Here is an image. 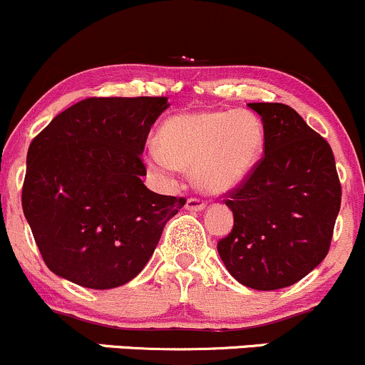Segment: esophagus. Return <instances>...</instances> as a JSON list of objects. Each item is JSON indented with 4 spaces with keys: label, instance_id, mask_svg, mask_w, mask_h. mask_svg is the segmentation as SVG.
I'll return each mask as SVG.
<instances>
[{
    "label": "esophagus",
    "instance_id": "obj_1",
    "mask_svg": "<svg viewBox=\"0 0 365 365\" xmlns=\"http://www.w3.org/2000/svg\"><path fill=\"white\" fill-rule=\"evenodd\" d=\"M203 209H205V202H203V200L187 198L186 210H190V212H200V210H203Z\"/></svg>",
    "mask_w": 365,
    "mask_h": 365
}]
</instances>
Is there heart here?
<instances>
[{"mask_svg": "<svg viewBox=\"0 0 365 365\" xmlns=\"http://www.w3.org/2000/svg\"><path fill=\"white\" fill-rule=\"evenodd\" d=\"M158 139L160 150H150L153 165L193 172L200 190L217 195L254 170L264 146V125L247 109L182 113L162 125Z\"/></svg>", "mask_w": 365, "mask_h": 365, "instance_id": "1", "label": "heart"}]
</instances>
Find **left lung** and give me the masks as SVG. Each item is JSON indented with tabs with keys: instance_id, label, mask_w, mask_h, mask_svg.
<instances>
[{
	"instance_id": "1",
	"label": "left lung",
	"mask_w": 365,
	"mask_h": 365,
	"mask_svg": "<svg viewBox=\"0 0 365 365\" xmlns=\"http://www.w3.org/2000/svg\"><path fill=\"white\" fill-rule=\"evenodd\" d=\"M264 156L230 193L233 230L217 252L235 280L256 291L289 287L324 261L341 205L334 155L292 108L252 103Z\"/></svg>"
}]
</instances>
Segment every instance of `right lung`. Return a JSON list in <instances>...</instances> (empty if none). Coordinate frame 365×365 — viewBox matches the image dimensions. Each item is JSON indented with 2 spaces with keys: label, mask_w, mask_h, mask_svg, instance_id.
<instances>
[{
  "label": "right lung",
  "mask_w": 365,
  "mask_h": 365,
  "mask_svg": "<svg viewBox=\"0 0 365 365\" xmlns=\"http://www.w3.org/2000/svg\"><path fill=\"white\" fill-rule=\"evenodd\" d=\"M167 108V97H90L34 137L22 209L50 272L113 289L150 261L163 226L186 203L143 182L140 155Z\"/></svg>",
  "instance_id": "right-lung-1"
}]
</instances>
